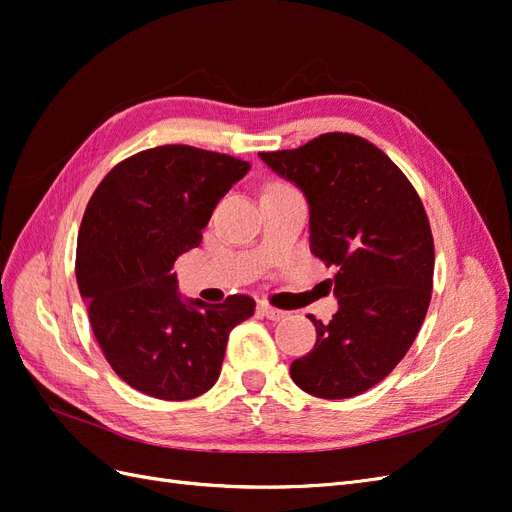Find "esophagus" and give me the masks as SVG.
<instances>
[{
	"mask_svg": "<svg viewBox=\"0 0 512 512\" xmlns=\"http://www.w3.org/2000/svg\"><path fill=\"white\" fill-rule=\"evenodd\" d=\"M258 309H260L262 316H267V318L273 320V322L284 320V318L288 316V312H284V309H277V307H273V305H269V303H260Z\"/></svg>",
	"mask_w": 512,
	"mask_h": 512,
	"instance_id": "1",
	"label": "esophagus"
}]
</instances>
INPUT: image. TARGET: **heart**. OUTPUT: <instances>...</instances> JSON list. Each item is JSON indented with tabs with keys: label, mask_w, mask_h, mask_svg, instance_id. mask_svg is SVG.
Returning <instances> with one entry per match:
<instances>
[{
	"label": "heart",
	"mask_w": 512,
	"mask_h": 512,
	"mask_svg": "<svg viewBox=\"0 0 512 512\" xmlns=\"http://www.w3.org/2000/svg\"><path fill=\"white\" fill-rule=\"evenodd\" d=\"M273 188H286V183H273L269 190H273Z\"/></svg>",
	"instance_id": "heart-1"
}]
</instances>
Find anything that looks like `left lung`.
Returning <instances> with one entry per match:
<instances>
[{
  "label": "left lung",
  "mask_w": 512,
  "mask_h": 512,
  "mask_svg": "<svg viewBox=\"0 0 512 512\" xmlns=\"http://www.w3.org/2000/svg\"><path fill=\"white\" fill-rule=\"evenodd\" d=\"M260 158L303 190L309 250L337 267L339 312L329 324L309 316L316 346L290 376L314 397L361 395L404 359L431 301L436 254L421 196L382 149L348 132Z\"/></svg>",
  "instance_id": "1"
}]
</instances>
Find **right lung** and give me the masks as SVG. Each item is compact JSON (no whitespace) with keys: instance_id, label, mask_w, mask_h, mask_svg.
I'll use <instances>...</instances> for the list:
<instances>
[{"instance_id":"1","label":"right lung","mask_w":512,"mask_h":512,"mask_svg":"<svg viewBox=\"0 0 512 512\" xmlns=\"http://www.w3.org/2000/svg\"><path fill=\"white\" fill-rule=\"evenodd\" d=\"M250 164L190 145L138 151L91 194L76 243V284L91 329L115 374L164 401L207 393L226 342L256 301L183 303L170 269L198 247L220 198Z\"/></svg>"}]
</instances>
